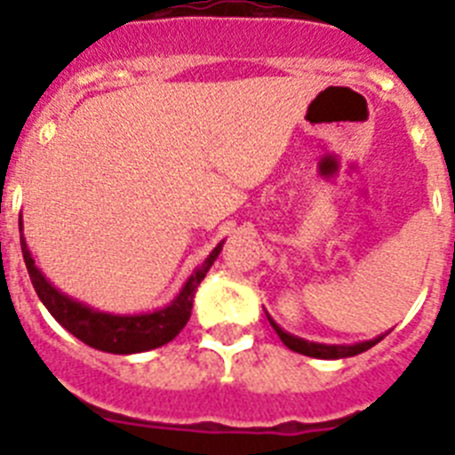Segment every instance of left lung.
I'll return each mask as SVG.
<instances>
[{
  "label": "left lung",
  "mask_w": 455,
  "mask_h": 455,
  "mask_svg": "<svg viewBox=\"0 0 455 455\" xmlns=\"http://www.w3.org/2000/svg\"><path fill=\"white\" fill-rule=\"evenodd\" d=\"M267 312V309H264ZM267 319L271 321L273 331L277 332V337L283 339V344L287 348H291V351L300 353V355H307V357H319V360H339V357H351V355H357V353H364L369 351L371 347H376L378 341L383 339L385 335H378L373 337V339H367V341H355V344H321V341H309V339H303V337L299 335H291V332H287L284 328H280V325L273 321V316L267 312Z\"/></svg>",
  "instance_id": "1"
}]
</instances>
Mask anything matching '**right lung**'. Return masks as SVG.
I'll return each instance as SVG.
<instances>
[{
  "instance_id": "1",
  "label": "right lung",
  "mask_w": 455,
  "mask_h": 455,
  "mask_svg": "<svg viewBox=\"0 0 455 455\" xmlns=\"http://www.w3.org/2000/svg\"><path fill=\"white\" fill-rule=\"evenodd\" d=\"M225 239L220 241L214 251L204 257V262L193 268L187 283L182 284L175 299L168 305L152 312H139V315H116V312H102L98 307H91L88 303L72 299L61 289L45 277V273L36 267V259L31 255L27 239L22 232V216H20V246H22L24 264L29 271L31 284L38 293L40 303L45 305L47 312L54 316L59 323L66 328L70 335L82 339L88 347L98 348L104 353H116V355H132V353H143L159 348L180 335L193 309V299L198 291V284L203 283L216 257L223 251Z\"/></svg>"
}]
</instances>
